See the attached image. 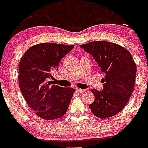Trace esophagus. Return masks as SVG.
Segmentation results:
<instances>
[{
	"mask_svg": "<svg viewBox=\"0 0 148 148\" xmlns=\"http://www.w3.org/2000/svg\"><path fill=\"white\" fill-rule=\"evenodd\" d=\"M76 90L77 91V92L81 93V94H82V93H84L86 91V90H84V89H80V88H76Z\"/></svg>",
	"mask_w": 148,
	"mask_h": 148,
	"instance_id": "1",
	"label": "esophagus"
}]
</instances>
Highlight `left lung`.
Wrapping results in <instances>:
<instances>
[{
  "mask_svg": "<svg viewBox=\"0 0 148 148\" xmlns=\"http://www.w3.org/2000/svg\"><path fill=\"white\" fill-rule=\"evenodd\" d=\"M81 47L105 74L103 90H91L95 97L89 105L91 112L100 118L113 117L123 110L133 92L137 73L133 58L124 47L108 41H92Z\"/></svg>",
  "mask_w": 148,
  "mask_h": 148,
  "instance_id": "obj_1",
  "label": "left lung"
}]
</instances>
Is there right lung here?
Returning a JSON list of instances; mask_svg holds the SVG:
<instances>
[{"instance_id":"right-lung-1","label":"right lung","mask_w":148,"mask_h":148,"mask_svg":"<svg viewBox=\"0 0 148 148\" xmlns=\"http://www.w3.org/2000/svg\"><path fill=\"white\" fill-rule=\"evenodd\" d=\"M54 43L32 46L19 64V86L23 97L36 114L45 120L62 117L67 111L74 89L53 84L50 79L64 57L74 48Z\"/></svg>"}]
</instances>
